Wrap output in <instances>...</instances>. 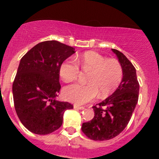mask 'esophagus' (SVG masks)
<instances>
[{"instance_id":"esophagus-1","label":"esophagus","mask_w":159,"mask_h":159,"mask_svg":"<svg viewBox=\"0 0 159 159\" xmlns=\"http://www.w3.org/2000/svg\"><path fill=\"white\" fill-rule=\"evenodd\" d=\"M74 108H76V109L83 110V109H84V106H81V105H74Z\"/></svg>"}]
</instances>
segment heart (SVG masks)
<instances>
[{
  "label": "heart",
  "mask_w": 159,
  "mask_h": 159,
  "mask_svg": "<svg viewBox=\"0 0 159 159\" xmlns=\"http://www.w3.org/2000/svg\"><path fill=\"white\" fill-rule=\"evenodd\" d=\"M88 75V84L74 83L64 89L65 99L76 104H85L94 100L100 93L105 97L117 89L123 79V68L116 59H108L97 52L84 53L80 57L67 58L60 65L59 73L64 81L76 79L80 67Z\"/></svg>",
  "instance_id": "heart-1"
}]
</instances>
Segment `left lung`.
Segmentation results:
<instances>
[{
    "label": "left lung",
    "instance_id": "1",
    "mask_svg": "<svg viewBox=\"0 0 159 159\" xmlns=\"http://www.w3.org/2000/svg\"><path fill=\"white\" fill-rule=\"evenodd\" d=\"M111 50L122 66L123 79L110 97L92 107L94 118L82 124V132L94 141L109 140L118 135L129 124L139 101L135 68L121 51Z\"/></svg>",
    "mask_w": 159,
    "mask_h": 159
}]
</instances>
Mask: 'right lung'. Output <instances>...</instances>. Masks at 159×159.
<instances>
[{
	"label": "right lung",
	"mask_w": 159,
	"mask_h": 159,
	"mask_svg": "<svg viewBox=\"0 0 159 159\" xmlns=\"http://www.w3.org/2000/svg\"><path fill=\"white\" fill-rule=\"evenodd\" d=\"M75 50L57 41H42L20 59L12 87L14 108L20 122L34 134L57 130L65 111L74 108L55 98L61 90L60 65Z\"/></svg>",
	"instance_id": "add662e5"
}]
</instances>
